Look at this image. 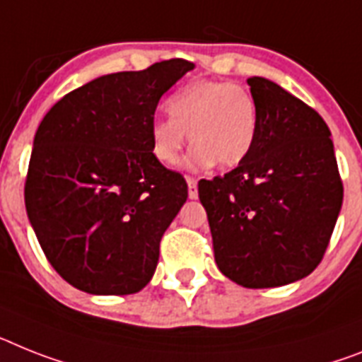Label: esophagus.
<instances>
[{
  "label": "esophagus",
  "mask_w": 362,
  "mask_h": 362,
  "mask_svg": "<svg viewBox=\"0 0 362 362\" xmlns=\"http://www.w3.org/2000/svg\"><path fill=\"white\" fill-rule=\"evenodd\" d=\"M186 182H187V195H189V199H197V197H199V189H197V180L193 178V176H187Z\"/></svg>",
  "instance_id": "esophagus-1"
}]
</instances>
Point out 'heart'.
I'll use <instances>...</instances> for the list:
<instances>
[{"label": "heart", "mask_w": 362, "mask_h": 362, "mask_svg": "<svg viewBox=\"0 0 362 362\" xmlns=\"http://www.w3.org/2000/svg\"><path fill=\"white\" fill-rule=\"evenodd\" d=\"M169 117L151 123V148L156 160L173 165L186 132L191 148L187 165L223 169L241 165L257 136V105L247 88L224 81H195L176 90L165 103Z\"/></svg>", "instance_id": "obj_1"}]
</instances>
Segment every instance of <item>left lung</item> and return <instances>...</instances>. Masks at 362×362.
Instances as JSON below:
<instances>
[{"instance_id": "obj_1", "label": "left lung", "mask_w": 362, "mask_h": 362, "mask_svg": "<svg viewBox=\"0 0 362 362\" xmlns=\"http://www.w3.org/2000/svg\"><path fill=\"white\" fill-rule=\"evenodd\" d=\"M257 136L241 165L199 182L215 263L248 289L305 278L324 257L342 206L331 132L318 112L263 77L247 81Z\"/></svg>"}]
</instances>
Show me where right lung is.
<instances>
[{"label":"right lung","mask_w":362,"mask_h":362,"mask_svg":"<svg viewBox=\"0 0 362 362\" xmlns=\"http://www.w3.org/2000/svg\"><path fill=\"white\" fill-rule=\"evenodd\" d=\"M193 68L171 59L93 78L36 130L27 217L51 267L78 291L134 294L153 278L187 184L153 154L151 123L160 97Z\"/></svg>","instance_id":"1"}]
</instances>
